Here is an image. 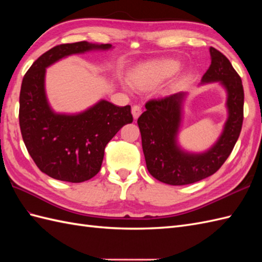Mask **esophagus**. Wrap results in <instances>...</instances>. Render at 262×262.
I'll use <instances>...</instances> for the list:
<instances>
[{"label": "esophagus", "instance_id": "obj_1", "mask_svg": "<svg viewBox=\"0 0 262 262\" xmlns=\"http://www.w3.org/2000/svg\"><path fill=\"white\" fill-rule=\"evenodd\" d=\"M141 113H142L141 105H138V104H134V105H133L132 114H133V117H134V119H137L138 117H140Z\"/></svg>", "mask_w": 262, "mask_h": 262}]
</instances>
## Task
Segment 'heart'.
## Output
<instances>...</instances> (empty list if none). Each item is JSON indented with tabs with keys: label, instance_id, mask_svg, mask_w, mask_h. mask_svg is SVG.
Listing matches in <instances>:
<instances>
[{
	"label": "heart",
	"instance_id": "b5f03b06",
	"mask_svg": "<svg viewBox=\"0 0 262 262\" xmlns=\"http://www.w3.org/2000/svg\"><path fill=\"white\" fill-rule=\"evenodd\" d=\"M179 65L174 60H159V62L144 64L130 74L133 85L141 90L152 89L162 81L176 73Z\"/></svg>",
	"mask_w": 262,
	"mask_h": 262
}]
</instances>
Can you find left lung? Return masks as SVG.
I'll list each match as a JSON object with an SVG mask.
<instances>
[{"mask_svg": "<svg viewBox=\"0 0 262 262\" xmlns=\"http://www.w3.org/2000/svg\"><path fill=\"white\" fill-rule=\"evenodd\" d=\"M209 53L211 63L202 83L220 82L225 88L229 117L223 133L208 151L189 153L178 145L185 92L149 100L146 111L137 120L147 170L155 179L168 185H189L214 174L230 157L240 136L244 104L241 77L225 55L214 47Z\"/></svg>", "mask_w": 262, "mask_h": 262, "instance_id": "1", "label": "left lung"}]
</instances>
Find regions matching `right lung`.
I'll return each mask as SVG.
<instances>
[{"label":"right lung","mask_w":262,"mask_h":262,"mask_svg":"<svg viewBox=\"0 0 262 262\" xmlns=\"http://www.w3.org/2000/svg\"><path fill=\"white\" fill-rule=\"evenodd\" d=\"M110 48V43L88 41L55 46L33 62L22 80L21 135L39 170L54 179L77 183L96 176L105 145L122 126L130 124L133 116L130 105L118 107L107 100L80 114L55 113L45 92L46 69L70 55Z\"/></svg>","instance_id":"right-lung-1"}]
</instances>
